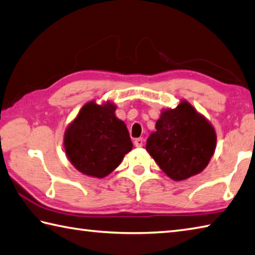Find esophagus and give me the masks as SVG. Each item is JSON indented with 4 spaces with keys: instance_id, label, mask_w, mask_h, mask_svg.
I'll use <instances>...</instances> for the list:
<instances>
[{
    "instance_id": "1",
    "label": "esophagus",
    "mask_w": 255,
    "mask_h": 255,
    "mask_svg": "<svg viewBox=\"0 0 255 255\" xmlns=\"http://www.w3.org/2000/svg\"><path fill=\"white\" fill-rule=\"evenodd\" d=\"M143 143H144V140L142 137H138V138H135V140H134V145H135L136 147H142Z\"/></svg>"
}]
</instances>
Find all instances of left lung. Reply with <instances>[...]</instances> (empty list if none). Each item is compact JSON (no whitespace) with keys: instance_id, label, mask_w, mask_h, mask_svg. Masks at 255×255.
Masks as SVG:
<instances>
[{"instance_id":"left-lung-1","label":"left lung","mask_w":255,"mask_h":255,"mask_svg":"<svg viewBox=\"0 0 255 255\" xmlns=\"http://www.w3.org/2000/svg\"><path fill=\"white\" fill-rule=\"evenodd\" d=\"M146 142V151L174 181H183L208 166L217 147V133L203 114L186 100L162 109Z\"/></svg>"}]
</instances>
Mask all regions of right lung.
<instances>
[{
    "label": "right lung",
    "instance_id": "1",
    "mask_svg": "<svg viewBox=\"0 0 255 255\" xmlns=\"http://www.w3.org/2000/svg\"><path fill=\"white\" fill-rule=\"evenodd\" d=\"M117 104L85 103L65 128L63 145L71 164L84 175L108 176L132 150L128 128L115 115Z\"/></svg>",
    "mask_w": 255,
    "mask_h": 255
}]
</instances>
